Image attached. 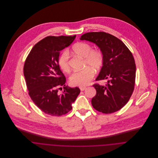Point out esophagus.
Returning <instances> with one entry per match:
<instances>
[{
    "label": "esophagus",
    "instance_id": "esophagus-1",
    "mask_svg": "<svg viewBox=\"0 0 158 158\" xmlns=\"http://www.w3.org/2000/svg\"><path fill=\"white\" fill-rule=\"evenodd\" d=\"M80 89L81 91H83V90L86 89V87H80Z\"/></svg>",
    "mask_w": 158,
    "mask_h": 158
}]
</instances>
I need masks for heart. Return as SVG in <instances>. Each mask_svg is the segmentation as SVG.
Here are the masks:
<instances>
[{"instance_id":"heart-1","label":"heart","mask_w":158,"mask_h":158,"mask_svg":"<svg viewBox=\"0 0 158 158\" xmlns=\"http://www.w3.org/2000/svg\"><path fill=\"white\" fill-rule=\"evenodd\" d=\"M73 53L84 58L83 70L73 72L69 78V82L73 86H85L89 84L93 78L95 72H98L104 63V55L98 49H92L90 44L85 42H78L72 47ZM58 63L64 72H69V55L66 52H63L58 57Z\"/></svg>"}]
</instances>
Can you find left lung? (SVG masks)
<instances>
[{"label":"left lung","mask_w":158,"mask_h":158,"mask_svg":"<svg viewBox=\"0 0 158 158\" xmlns=\"http://www.w3.org/2000/svg\"><path fill=\"white\" fill-rule=\"evenodd\" d=\"M95 43L104 55V63L96 81L108 80L104 86L92 85L96 95L91 100L93 108L104 114L122 109L135 89V64L132 53L118 38L103 31L89 32L80 37Z\"/></svg>","instance_id":"obj_1"}]
</instances>
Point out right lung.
Listing matches in <instances>:
<instances>
[{
  "label": "right lung",
  "mask_w": 158,
  "mask_h": 158,
  "mask_svg": "<svg viewBox=\"0 0 158 158\" xmlns=\"http://www.w3.org/2000/svg\"><path fill=\"white\" fill-rule=\"evenodd\" d=\"M76 35L48 36L33 46L23 66L28 94L44 113L60 116L69 112L80 90L66 86V78L60 69V52L70 45ZM63 86L62 94L59 89Z\"/></svg>",
  "instance_id": "1"
}]
</instances>
